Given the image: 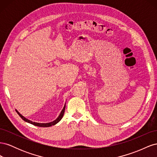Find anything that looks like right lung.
<instances>
[{
  "mask_svg": "<svg viewBox=\"0 0 157 157\" xmlns=\"http://www.w3.org/2000/svg\"><path fill=\"white\" fill-rule=\"evenodd\" d=\"M65 105L64 106V107H63V110L61 111V113H60V115H59V116L58 117V118H57V119L55 120L54 121L49 122V123H38V122H35L31 121H29V120L27 119V118H25L23 116H22V115H21V114H20V113H19L17 110H16V111L17 112V113L18 114L19 116H20L23 121L27 122H29V123H30V124H33V125L36 126H39V127H50V126L55 125L56 124H57V123H58V122H59V121H61V118H62V117H63V114H64V112H65Z\"/></svg>",
  "mask_w": 157,
  "mask_h": 157,
  "instance_id": "right-lung-1",
  "label": "right lung"
}]
</instances>
